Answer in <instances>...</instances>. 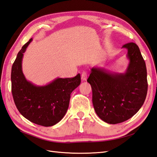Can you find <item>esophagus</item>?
<instances>
[{"instance_id": "obj_1", "label": "esophagus", "mask_w": 157, "mask_h": 157, "mask_svg": "<svg viewBox=\"0 0 157 157\" xmlns=\"http://www.w3.org/2000/svg\"><path fill=\"white\" fill-rule=\"evenodd\" d=\"M81 79H82V81H86V79H87V74H86V72L83 71V72H82Z\"/></svg>"}]
</instances>
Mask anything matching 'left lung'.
Returning a JSON list of instances; mask_svg holds the SVG:
<instances>
[{
    "label": "left lung",
    "instance_id": "obj_1",
    "mask_svg": "<svg viewBox=\"0 0 157 157\" xmlns=\"http://www.w3.org/2000/svg\"><path fill=\"white\" fill-rule=\"evenodd\" d=\"M127 50L128 67L124 72L94 67L87 82L93 90V104L101 120L109 124L121 123L131 118L143 106L147 94L146 64L138 46L123 45Z\"/></svg>",
    "mask_w": 157,
    "mask_h": 157
}]
</instances>
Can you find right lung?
<instances>
[{
	"mask_svg": "<svg viewBox=\"0 0 157 157\" xmlns=\"http://www.w3.org/2000/svg\"><path fill=\"white\" fill-rule=\"evenodd\" d=\"M30 39L18 52L11 70L12 94L20 113L26 119L43 127L58 123L65 115L71 94L81 84V75L74 78H56L46 85L38 86L26 80L22 61Z\"/></svg>",
	"mask_w": 157,
	"mask_h": 157,
	"instance_id": "add662e5",
	"label": "right lung"
}]
</instances>
